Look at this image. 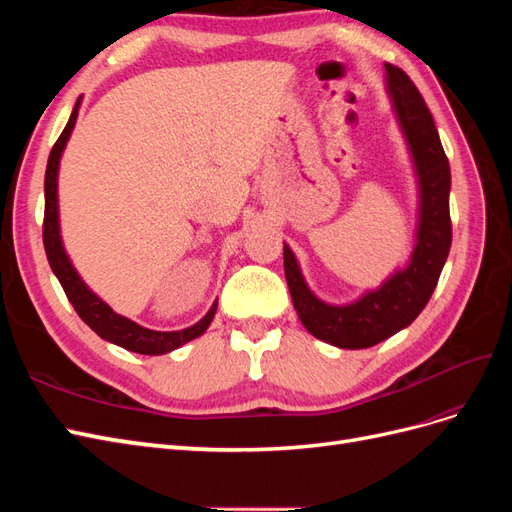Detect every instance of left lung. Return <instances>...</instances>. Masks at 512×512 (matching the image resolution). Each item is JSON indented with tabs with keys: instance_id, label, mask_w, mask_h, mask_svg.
Here are the masks:
<instances>
[{
	"instance_id": "1",
	"label": "left lung",
	"mask_w": 512,
	"mask_h": 512,
	"mask_svg": "<svg viewBox=\"0 0 512 512\" xmlns=\"http://www.w3.org/2000/svg\"><path fill=\"white\" fill-rule=\"evenodd\" d=\"M384 68L386 87L410 145L418 190H421V215H418L410 265L389 277L378 290L363 294L359 301L327 305L307 288L297 258L284 245L286 282L305 329L322 342L346 350L376 346L414 322L436 290L453 241L451 211H448L451 166L442 149L436 123L410 76L393 64H384Z\"/></svg>"
}]
</instances>
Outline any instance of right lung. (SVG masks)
Segmentation results:
<instances>
[{
	"label": "right lung",
	"instance_id": "right-lung-1",
	"mask_svg": "<svg viewBox=\"0 0 512 512\" xmlns=\"http://www.w3.org/2000/svg\"><path fill=\"white\" fill-rule=\"evenodd\" d=\"M76 115H79V102H76L74 111L66 123L64 132L57 138V143L51 149L49 164H46V175H44V224H42V241H44V252L49 258V265L57 280L64 288L68 301L76 309V314L81 316L85 324H89L91 331H96L102 339L111 344H117L130 352L138 354H166L175 350L183 344H188L190 339H196L203 335L211 324L215 309H218V301L211 305L207 316L196 322L194 327H188L183 331H151L141 327L128 318L115 314L111 307H108L100 297L91 292L85 282L74 271L70 258L64 252V243H61L59 235V215H57V170H59V158L61 151H64L68 138L72 134V128L76 123Z\"/></svg>",
	"mask_w": 512,
	"mask_h": 512
}]
</instances>
